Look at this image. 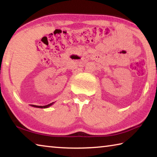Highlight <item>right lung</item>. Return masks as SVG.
I'll return each instance as SVG.
<instances>
[{
	"instance_id": "1",
	"label": "right lung",
	"mask_w": 157,
	"mask_h": 157,
	"mask_svg": "<svg viewBox=\"0 0 157 157\" xmlns=\"http://www.w3.org/2000/svg\"><path fill=\"white\" fill-rule=\"evenodd\" d=\"M53 103H54V102H52V103H50V104H49V105H45V106H37V105H30L33 106V107H36V108L46 109V108L49 107H50V106H51V105H52Z\"/></svg>"
}]
</instances>
